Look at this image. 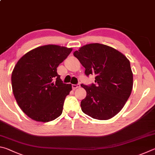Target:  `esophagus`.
<instances>
[{"instance_id":"1","label":"esophagus","mask_w":155,"mask_h":155,"mask_svg":"<svg viewBox=\"0 0 155 155\" xmlns=\"http://www.w3.org/2000/svg\"><path fill=\"white\" fill-rule=\"evenodd\" d=\"M80 86V85L78 84H72V88L73 90H75V89H77L78 88H79Z\"/></svg>"}]
</instances>
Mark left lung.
Instances as JSON below:
<instances>
[{"instance_id":"1","label":"left lung","mask_w":155,"mask_h":155,"mask_svg":"<svg viewBox=\"0 0 155 155\" xmlns=\"http://www.w3.org/2000/svg\"><path fill=\"white\" fill-rule=\"evenodd\" d=\"M85 68V74L95 76V84H81L86 97L81 101L82 112L97 120H108L123 109L133 88L130 62L120 51L106 45L91 43L74 51Z\"/></svg>"}]
</instances>
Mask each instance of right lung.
<instances>
[{"instance_id": "add662e5", "label": "right lung", "mask_w": 155, "mask_h": 155, "mask_svg": "<svg viewBox=\"0 0 155 155\" xmlns=\"http://www.w3.org/2000/svg\"><path fill=\"white\" fill-rule=\"evenodd\" d=\"M72 48L57 45L38 47L21 57L12 74L13 93L19 107L38 122H50L61 115L71 84L62 82L57 67Z\"/></svg>"}]
</instances>
